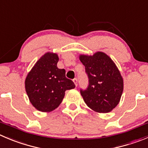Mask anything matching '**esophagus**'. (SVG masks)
Wrapping results in <instances>:
<instances>
[{"mask_svg": "<svg viewBox=\"0 0 148 148\" xmlns=\"http://www.w3.org/2000/svg\"><path fill=\"white\" fill-rule=\"evenodd\" d=\"M73 81V82H74V84H75V86H78V79H77V78H74Z\"/></svg>", "mask_w": 148, "mask_h": 148, "instance_id": "1", "label": "esophagus"}]
</instances>
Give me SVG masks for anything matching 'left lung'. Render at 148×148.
<instances>
[{"mask_svg": "<svg viewBox=\"0 0 148 148\" xmlns=\"http://www.w3.org/2000/svg\"><path fill=\"white\" fill-rule=\"evenodd\" d=\"M80 60L88 78L87 88L80 89L84 102L96 112H110L119 104L123 89V78L117 67L103 52L81 55Z\"/></svg>", "mask_w": 148, "mask_h": 148, "instance_id": "8db88e82", "label": "left lung"}]
</instances>
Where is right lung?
<instances>
[{"label": "right lung", "mask_w": 148, "mask_h": 148, "mask_svg": "<svg viewBox=\"0 0 148 148\" xmlns=\"http://www.w3.org/2000/svg\"><path fill=\"white\" fill-rule=\"evenodd\" d=\"M57 54L46 53L36 62L25 80V89L32 105L42 112H50L62 101L66 90L75 87L59 69Z\"/></svg>", "instance_id": "add662e5"}]
</instances>
